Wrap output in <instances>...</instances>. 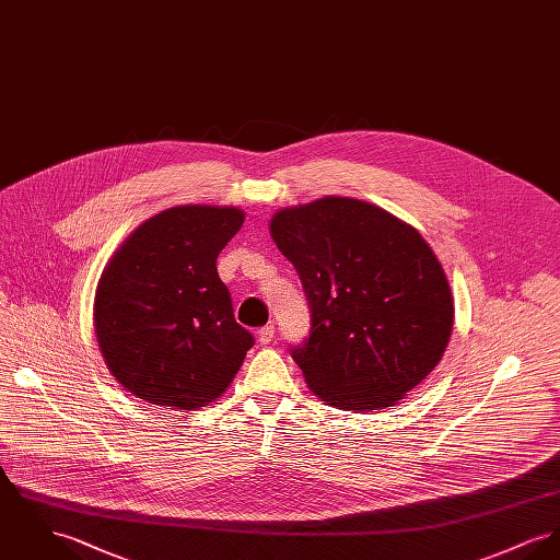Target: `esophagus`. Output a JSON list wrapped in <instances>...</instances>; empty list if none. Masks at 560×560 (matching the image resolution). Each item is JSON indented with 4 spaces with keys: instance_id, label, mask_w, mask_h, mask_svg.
Masks as SVG:
<instances>
[{
    "instance_id": "1",
    "label": "esophagus",
    "mask_w": 560,
    "mask_h": 560,
    "mask_svg": "<svg viewBox=\"0 0 560 560\" xmlns=\"http://www.w3.org/2000/svg\"><path fill=\"white\" fill-rule=\"evenodd\" d=\"M257 337H259V341H261V343H269V341L273 339V325L261 327V329L257 331Z\"/></svg>"
}]
</instances>
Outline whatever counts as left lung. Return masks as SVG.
Here are the masks:
<instances>
[{"label": "left lung", "instance_id": "left-lung-1", "mask_svg": "<svg viewBox=\"0 0 560 560\" xmlns=\"http://www.w3.org/2000/svg\"><path fill=\"white\" fill-rule=\"evenodd\" d=\"M312 312L291 350L305 384L337 410L397 406L446 352L454 299L427 240L370 201L327 195L269 221Z\"/></svg>", "mask_w": 560, "mask_h": 560}]
</instances>
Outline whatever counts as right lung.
<instances>
[{
  "label": "right lung",
  "instance_id": "add662e5",
  "mask_svg": "<svg viewBox=\"0 0 560 560\" xmlns=\"http://www.w3.org/2000/svg\"><path fill=\"white\" fill-rule=\"evenodd\" d=\"M244 224L235 206H176L136 226L95 289L104 361L122 388L167 410L219 399L253 336L235 323L219 253Z\"/></svg>",
  "mask_w": 560,
  "mask_h": 560
}]
</instances>
